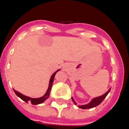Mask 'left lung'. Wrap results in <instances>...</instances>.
<instances>
[{"mask_svg":"<svg viewBox=\"0 0 129 129\" xmlns=\"http://www.w3.org/2000/svg\"><path fill=\"white\" fill-rule=\"evenodd\" d=\"M110 89H111V88L109 89V90H108L106 93H105L104 94L102 95L99 96V97H95V98L92 99L90 101V102L89 104H87L79 105L78 107H79V108H80V109H91V108L95 107H97V105H99L102 103V102L105 99V98L106 97V96L107 95L108 93L110 92ZM72 100L73 101V102H74V104L77 105V103L75 102V101H74L73 97H72Z\"/></svg>","mask_w":129,"mask_h":129,"instance_id":"1","label":"left lung"}]
</instances>
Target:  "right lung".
Wrapping results in <instances>:
<instances>
[{
  "instance_id": "1",
  "label": "right lung",
  "mask_w": 129,
  "mask_h": 129,
  "mask_svg": "<svg viewBox=\"0 0 129 129\" xmlns=\"http://www.w3.org/2000/svg\"><path fill=\"white\" fill-rule=\"evenodd\" d=\"M60 69L57 70L55 72H54V74H52V75L51 76L50 79V81H49V87H48L46 93H45L44 96L42 97H39V98H31V97H27V96L24 95L22 94L20 92H17V90H15V89H13L14 90V92L15 93V94L18 96L19 97H20L22 101H25L26 103H28V102H31L32 105H37V104H40L43 103L45 100L47 99L49 97V95H50V90H51L52 89V84L53 82H54V77H55V74L56 73L59 71Z\"/></svg>"
}]
</instances>
